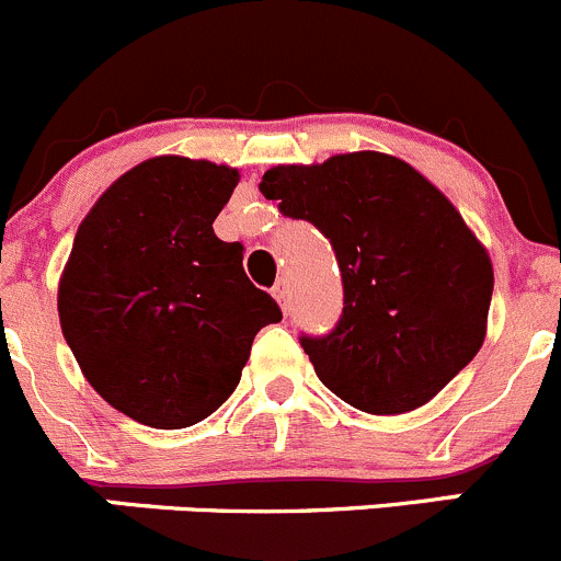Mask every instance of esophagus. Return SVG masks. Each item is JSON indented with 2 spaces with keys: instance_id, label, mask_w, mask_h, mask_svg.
Masks as SVG:
<instances>
[{
  "instance_id": "esophagus-1",
  "label": "esophagus",
  "mask_w": 561,
  "mask_h": 561,
  "mask_svg": "<svg viewBox=\"0 0 561 561\" xmlns=\"http://www.w3.org/2000/svg\"><path fill=\"white\" fill-rule=\"evenodd\" d=\"M273 297L278 299V305L283 310H286V305H288V288H286V280H278L273 286Z\"/></svg>"
}]
</instances>
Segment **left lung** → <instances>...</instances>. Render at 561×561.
<instances>
[{
  "mask_svg": "<svg viewBox=\"0 0 561 561\" xmlns=\"http://www.w3.org/2000/svg\"><path fill=\"white\" fill-rule=\"evenodd\" d=\"M259 191L335 248L343 313L299 337L327 390L368 414L425 407L480 352L493 264L450 198L392 154L273 165Z\"/></svg>",
  "mask_w": 561,
  "mask_h": 561,
  "instance_id": "obj_1",
  "label": "left lung"
}]
</instances>
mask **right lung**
Here are the masks:
<instances>
[{"label":"right lung","mask_w":561,"mask_h":561,"mask_svg":"<svg viewBox=\"0 0 561 561\" xmlns=\"http://www.w3.org/2000/svg\"><path fill=\"white\" fill-rule=\"evenodd\" d=\"M231 165L158 154L119 176L81 220L59 278L62 335L100 398L149 428H187L240 385L280 308L213 224Z\"/></svg>","instance_id":"1"}]
</instances>
